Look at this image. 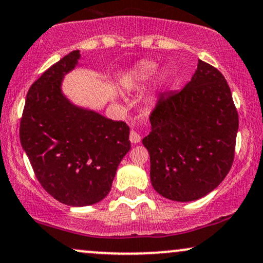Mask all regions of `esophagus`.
Here are the masks:
<instances>
[{"label":"esophagus","instance_id":"esophagus-1","mask_svg":"<svg viewBox=\"0 0 263 263\" xmlns=\"http://www.w3.org/2000/svg\"><path fill=\"white\" fill-rule=\"evenodd\" d=\"M129 141H131V143H138V142L141 141V135L137 134V132L135 131V129H132L131 132H129Z\"/></svg>","mask_w":263,"mask_h":263}]
</instances>
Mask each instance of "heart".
<instances>
[{
	"instance_id": "1",
	"label": "heart",
	"mask_w": 263,
	"mask_h": 263,
	"mask_svg": "<svg viewBox=\"0 0 263 263\" xmlns=\"http://www.w3.org/2000/svg\"><path fill=\"white\" fill-rule=\"evenodd\" d=\"M158 69V64L151 60H142L137 63L131 70L128 71L127 77H126L125 84L128 87H138L143 84L148 83L149 80L153 79ZM168 80V74L165 71H162L158 77L159 86H164Z\"/></svg>"
}]
</instances>
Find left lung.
I'll use <instances>...</instances> for the list:
<instances>
[{"label":"left lung","mask_w":263,"mask_h":263,"mask_svg":"<svg viewBox=\"0 0 263 263\" xmlns=\"http://www.w3.org/2000/svg\"><path fill=\"white\" fill-rule=\"evenodd\" d=\"M142 140L149 153L151 183L174 201H193L219 185L235 155L238 115L225 78L198 60L192 80L159 96Z\"/></svg>","instance_id":"obj_1"}]
</instances>
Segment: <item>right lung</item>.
<instances>
[{
	"label": "right lung",
	"mask_w": 263,
	"mask_h": 263,
	"mask_svg": "<svg viewBox=\"0 0 263 263\" xmlns=\"http://www.w3.org/2000/svg\"><path fill=\"white\" fill-rule=\"evenodd\" d=\"M81 58L69 53L29 87L20 138L41 185L69 206L99 203L110 193L117 167L131 148L129 127L78 106L62 90Z\"/></svg>",
	"instance_id": "add662e5"
}]
</instances>
